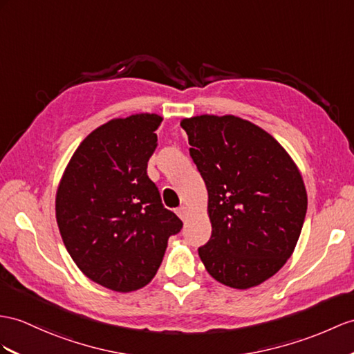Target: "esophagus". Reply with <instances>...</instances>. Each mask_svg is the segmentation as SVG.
<instances>
[{
  "label": "esophagus",
  "mask_w": 354,
  "mask_h": 354,
  "mask_svg": "<svg viewBox=\"0 0 354 354\" xmlns=\"http://www.w3.org/2000/svg\"><path fill=\"white\" fill-rule=\"evenodd\" d=\"M176 213H177V216H178L180 219L186 221V219H187V214H189V210H187L186 205H182V207H178V209L176 210Z\"/></svg>",
  "instance_id": "obj_1"
}]
</instances>
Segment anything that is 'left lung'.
<instances>
[{
	"instance_id": "left-lung-1",
	"label": "left lung",
	"mask_w": 354,
	"mask_h": 354,
	"mask_svg": "<svg viewBox=\"0 0 354 354\" xmlns=\"http://www.w3.org/2000/svg\"><path fill=\"white\" fill-rule=\"evenodd\" d=\"M204 178L212 237L198 249L212 277L248 290L272 278L295 252L308 195L296 162L264 129L236 115L180 122Z\"/></svg>"
}]
</instances>
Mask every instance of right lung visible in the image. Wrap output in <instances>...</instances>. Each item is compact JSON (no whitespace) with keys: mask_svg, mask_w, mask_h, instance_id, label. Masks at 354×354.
<instances>
[{"mask_svg":"<svg viewBox=\"0 0 354 354\" xmlns=\"http://www.w3.org/2000/svg\"><path fill=\"white\" fill-rule=\"evenodd\" d=\"M162 120L141 112L94 129L57 187L55 216L67 252L85 277L112 291L147 286L169 236L183 227L147 176Z\"/></svg>","mask_w":354,"mask_h":354,"instance_id":"obj_1","label":"right lung"}]
</instances>
